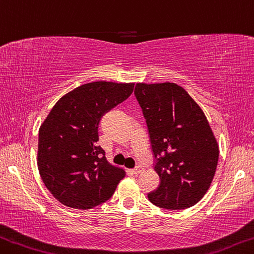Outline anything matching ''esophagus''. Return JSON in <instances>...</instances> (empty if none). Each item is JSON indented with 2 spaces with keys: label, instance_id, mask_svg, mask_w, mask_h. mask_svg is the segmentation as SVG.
Segmentation results:
<instances>
[{
  "label": "esophagus",
  "instance_id": "34e87169",
  "mask_svg": "<svg viewBox=\"0 0 254 254\" xmlns=\"http://www.w3.org/2000/svg\"><path fill=\"white\" fill-rule=\"evenodd\" d=\"M143 171H144V168H143V167H140V166L136 167L135 169H132V173H134L135 175H139L140 173H143Z\"/></svg>",
  "mask_w": 254,
  "mask_h": 254
}]
</instances>
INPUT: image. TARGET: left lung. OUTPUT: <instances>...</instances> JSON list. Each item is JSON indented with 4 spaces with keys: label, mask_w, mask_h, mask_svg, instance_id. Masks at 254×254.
Wrapping results in <instances>:
<instances>
[{
    "label": "left lung",
    "mask_w": 254,
    "mask_h": 254,
    "mask_svg": "<svg viewBox=\"0 0 254 254\" xmlns=\"http://www.w3.org/2000/svg\"><path fill=\"white\" fill-rule=\"evenodd\" d=\"M134 93L146 119L160 177L157 190L147 197L169 210L196 204L211 185L219 158L204 112L175 83H137Z\"/></svg>",
    "instance_id": "left-lung-1"
}]
</instances>
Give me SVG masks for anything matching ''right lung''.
<instances>
[{
    "label": "right lung",
    "instance_id": "add662e5",
    "mask_svg": "<svg viewBox=\"0 0 254 254\" xmlns=\"http://www.w3.org/2000/svg\"><path fill=\"white\" fill-rule=\"evenodd\" d=\"M135 83L93 81L58 101L38 131L37 167L51 194L69 208L87 210L108 201L125 177L97 146L102 116L129 97Z\"/></svg>",
    "mask_w": 254,
    "mask_h": 254
}]
</instances>
